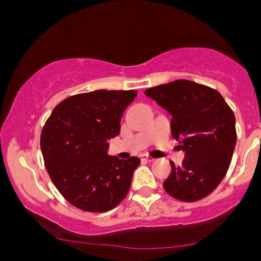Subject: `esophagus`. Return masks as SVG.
<instances>
[{"instance_id": "34e87169", "label": "esophagus", "mask_w": 261, "mask_h": 261, "mask_svg": "<svg viewBox=\"0 0 261 261\" xmlns=\"http://www.w3.org/2000/svg\"><path fill=\"white\" fill-rule=\"evenodd\" d=\"M140 160L144 161V162H153V161H154V158L150 157V155H148V154H142L140 155Z\"/></svg>"}]
</instances>
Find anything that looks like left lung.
I'll list each match as a JSON object with an SVG mask.
<instances>
[{
    "label": "left lung",
    "mask_w": 261,
    "mask_h": 261,
    "mask_svg": "<svg viewBox=\"0 0 261 261\" xmlns=\"http://www.w3.org/2000/svg\"><path fill=\"white\" fill-rule=\"evenodd\" d=\"M145 95L171 114L172 138L181 140L186 158L171 164L164 188L182 202L207 197L229 169L237 140L236 117L220 92L188 80L145 90Z\"/></svg>",
    "instance_id": "obj_1"
}]
</instances>
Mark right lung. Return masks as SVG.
Instances as JSON below:
<instances>
[{
  "mask_svg": "<svg viewBox=\"0 0 261 261\" xmlns=\"http://www.w3.org/2000/svg\"><path fill=\"white\" fill-rule=\"evenodd\" d=\"M135 90H96L60 101L41 133V150L51 181L80 210L106 213L128 193L138 157L108 155L107 140L121 130V117Z\"/></svg>",
  "mask_w": 261,
  "mask_h": 261,
  "instance_id": "1",
  "label": "right lung"
}]
</instances>
